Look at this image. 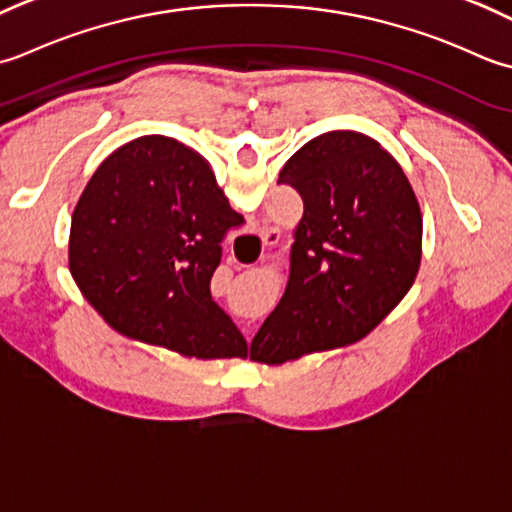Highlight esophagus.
Returning <instances> with one entry per match:
<instances>
[{
	"mask_svg": "<svg viewBox=\"0 0 512 512\" xmlns=\"http://www.w3.org/2000/svg\"><path fill=\"white\" fill-rule=\"evenodd\" d=\"M260 238H263V245H276L280 241V232L276 227H265L260 232Z\"/></svg>",
	"mask_w": 512,
	"mask_h": 512,
	"instance_id": "34e87169",
	"label": "esophagus"
}]
</instances>
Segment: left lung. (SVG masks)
<instances>
[{"mask_svg":"<svg viewBox=\"0 0 512 512\" xmlns=\"http://www.w3.org/2000/svg\"><path fill=\"white\" fill-rule=\"evenodd\" d=\"M278 183L300 194L289 280L249 358L285 364L367 336L409 294L422 212L404 170L362 132L331 130L291 156Z\"/></svg>","mask_w":512,"mask_h":512,"instance_id":"obj_1","label":"left lung"}]
</instances>
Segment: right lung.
<instances>
[{"label": "right lung", "mask_w": 512, "mask_h": 512, "mask_svg": "<svg viewBox=\"0 0 512 512\" xmlns=\"http://www.w3.org/2000/svg\"><path fill=\"white\" fill-rule=\"evenodd\" d=\"M241 223L203 154L148 134L92 174L72 212L68 267L121 336L185 358H245L243 333L210 294L223 236Z\"/></svg>", "instance_id": "add662e5"}]
</instances>
